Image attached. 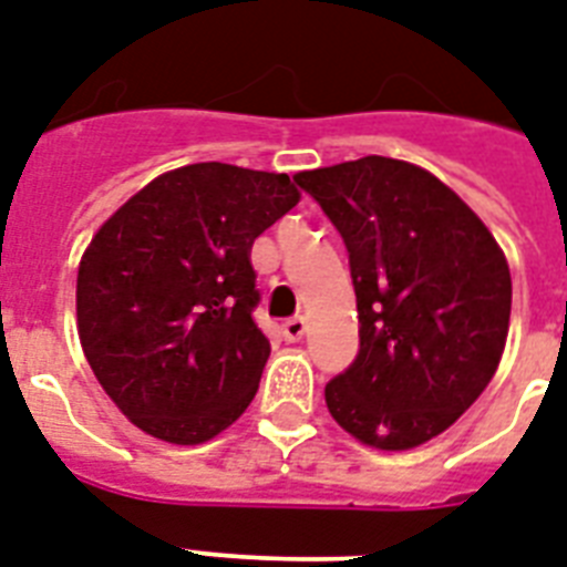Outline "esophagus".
Segmentation results:
<instances>
[{"mask_svg":"<svg viewBox=\"0 0 567 567\" xmlns=\"http://www.w3.org/2000/svg\"><path fill=\"white\" fill-rule=\"evenodd\" d=\"M302 334H306V317H291V320H285L282 338L288 340V343H297V340H302Z\"/></svg>","mask_w":567,"mask_h":567,"instance_id":"esophagus-1","label":"esophagus"}]
</instances>
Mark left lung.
Listing matches in <instances>:
<instances>
[{"mask_svg":"<svg viewBox=\"0 0 567 567\" xmlns=\"http://www.w3.org/2000/svg\"><path fill=\"white\" fill-rule=\"evenodd\" d=\"M334 224L358 299L355 361L326 404L363 445L404 451L454 425L507 343L513 282L498 241L443 179L390 156L293 177Z\"/></svg>","mask_w":567,"mask_h":567,"instance_id":"8db88e82","label":"left lung"}]
</instances>
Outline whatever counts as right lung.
<instances>
[{"label": "right lung", "mask_w": 567, "mask_h": 567, "mask_svg": "<svg viewBox=\"0 0 567 567\" xmlns=\"http://www.w3.org/2000/svg\"><path fill=\"white\" fill-rule=\"evenodd\" d=\"M297 204L288 174L195 163L151 179L95 233L78 268V334L145 434L197 445L247 411L270 355L250 247Z\"/></svg>", "instance_id": "add662e5"}]
</instances>
